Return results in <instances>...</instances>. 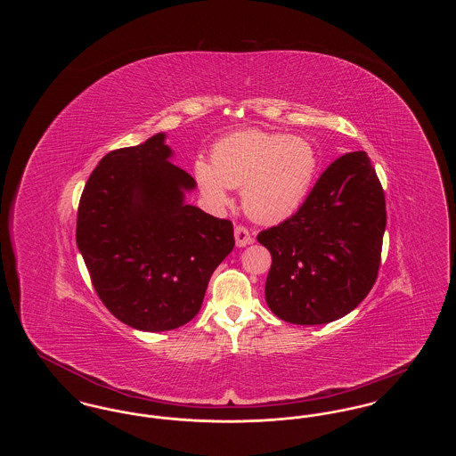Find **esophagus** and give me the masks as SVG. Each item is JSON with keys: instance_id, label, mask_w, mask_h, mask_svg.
Listing matches in <instances>:
<instances>
[{"instance_id": "esophagus-1", "label": "esophagus", "mask_w": 456, "mask_h": 456, "mask_svg": "<svg viewBox=\"0 0 456 456\" xmlns=\"http://www.w3.org/2000/svg\"><path fill=\"white\" fill-rule=\"evenodd\" d=\"M234 238H236V246H238V248H244V246H248V244L253 242V238H251L249 231H248L246 227H242V225H238V227L234 229Z\"/></svg>"}]
</instances>
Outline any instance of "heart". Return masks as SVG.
<instances>
[{
    "instance_id": "obj_1",
    "label": "heart",
    "mask_w": 456,
    "mask_h": 456,
    "mask_svg": "<svg viewBox=\"0 0 456 456\" xmlns=\"http://www.w3.org/2000/svg\"><path fill=\"white\" fill-rule=\"evenodd\" d=\"M320 173V153L303 136L279 131H234L214 145L212 162L198 157L193 175L214 210L240 188L246 214L263 224L292 217L311 193Z\"/></svg>"
}]
</instances>
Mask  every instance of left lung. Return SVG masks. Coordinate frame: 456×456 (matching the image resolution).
Returning a JSON list of instances; mask_svg holds the SVG:
<instances>
[{"instance_id":"obj_1","label":"left lung","mask_w":456,"mask_h":456,"mask_svg":"<svg viewBox=\"0 0 456 456\" xmlns=\"http://www.w3.org/2000/svg\"><path fill=\"white\" fill-rule=\"evenodd\" d=\"M385 227V193L368 153L338 157L292 217L258 234L272 255V313L325 325L354 311L376 282Z\"/></svg>"}]
</instances>
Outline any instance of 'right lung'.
Returning a JSON list of instances; mask_svg holds the SVG:
<instances>
[{"label":"right lung","mask_w":456,"mask_h":456,"mask_svg":"<svg viewBox=\"0 0 456 456\" xmlns=\"http://www.w3.org/2000/svg\"><path fill=\"white\" fill-rule=\"evenodd\" d=\"M171 157L166 133L109 152L78 205L77 246L94 289L112 316L142 331L191 322L234 248L231 220L186 203L196 181Z\"/></svg>","instance_id":"right-lung-1"}]
</instances>
